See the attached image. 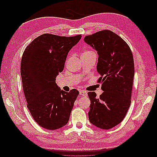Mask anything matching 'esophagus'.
I'll list each match as a JSON object with an SVG mask.
<instances>
[{"instance_id": "obj_1", "label": "esophagus", "mask_w": 157, "mask_h": 157, "mask_svg": "<svg viewBox=\"0 0 157 157\" xmlns=\"http://www.w3.org/2000/svg\"><path fill=\"white\" fill-rule=\"evenodd\" d=\"M79 94L80 95H81L82 96H87V92L86 91H84V90H80L79 91Z\"/></svg>"}]
</instances>
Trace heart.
<instances>
[{"mask_svg":"<svg viewBox=\"0 0 157 157\" xmlns=\"http://www.w3.org/2000/svg\"><path fill=\"white\" fill-rule=\"evenodd\" d=\"M92 53H94V52H92V51L86 50V51H85V52H84V53L82 54V56H83V55H88V54H92Z\"/></svg>","mask_w":157,"mask_h":157,"instance_id":"obj_1","label":"heart"}]
</instances>
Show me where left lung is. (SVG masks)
<instances>
[{"label":"left lung","instance_id":"1","mask_svg":"<svg viewBox=\"0 0 157 157\" xmlns=\"http://www.w3.org/2000/svg\"><path fill=\"white\" fill-rule=\"evenodd\" d=\"M84 41L97 51L98 82L103 91L98 98L96 92L88 93L91 101L89 121L101 129H111L124 119L130 105L134 77L133 55L126 42L111 31L86 36Z\"/></svg>","mask_w":157,"mask_h":157}]
</instances>
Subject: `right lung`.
<instances>
[{
    "label": "right lung",
    "instance_id": "add662e5",
    "mask_svg": "<svg viewBox=\"0 0 157 157\" xmlns=\"http://www.w3.org/2000/svg\"><path fill=\"white\" fill-rule=\"evenodd\" d=\"M81 35L65 37L46 33L33 40L23 52L21 77L31 116L40 126L54 130L67 124L77 90L63 91L56 83L69 52Z\"/></svg>",
    "mask_w": 157,
    "mask_h": 157
}]
</instances>
